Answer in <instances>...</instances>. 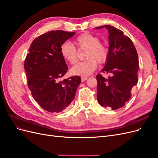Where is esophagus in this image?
Wrapping results in <instances>:
<instances>
[{"label": "esophagus", "instance_id": "34e87169", "mask_svg": "<svg viewBox=\"0 0 158 158\" xmlns=\"http://www.w3.org/2000/svg\"><path fill=\"white\" fill-rule=\"evenodd\" d=\"M88 79V77H85V76H82V78H81V80H82V82H84Z\"/></svg>", "mask_w": 158, "mask_h": 158}]
</instances>
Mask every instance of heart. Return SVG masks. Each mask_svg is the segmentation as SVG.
I'll list each match as a JSON object with an SVG mask.
<instances>
[{"label":"heart","mask_w":158,"mask_h":158,"mask_svg":"<svg viewBox=\"0 0 158 158\" xmlns=\"http://www.w3.org/2000/svg\"><path fill=\"white\" fill-rule=\"evenodd\" d=\"M74 44L78 50L86 49L84 61L76 64L71 69L74 75L87 76L95 71L98 67V62L104 63L107 59L109 49L106 44L100 41L96 35L84 33L76 37ZM69 41H65L60 46V54L63 59L70 64H74L78 59V50Z\"/></svg>","instance_id":"1"}]
</instances>
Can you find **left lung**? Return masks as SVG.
<instances>
[{"instance_id":"8db88e82","label":"left lung","mask_w":158,"mask_h":158,"mask_svg":"<svg viewBox=\"0 0 158 158\" xmlns=\"http://www.w3.org/2000/svg\"><path fill=\"white\" fill-rule=\"evenodd\" d=\"M103 27L109 31V46L106 64L102 72L111 76L108 78L101 74L96 76L97 98L102 106L116 110L129 101L131 90L138 83V56L132 40L123 31L109 25L95 29Z\"/></svg>"}]
</instances>
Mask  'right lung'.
<instances>
[{"instance_id":"right-lung-1","label":"right lung","mask_w":158,"mask_h":158,"mask_svg":"<svg viewBox=\"0 0 158 158\" xmlns=\"http://www.w3.org/2000/svg\"><path fill=\"white\" fill-rule=\"evenodd\" d=\"M74 33L52 30L40 35L32 41L24 60L28 88L47 111L59 113L67 108L81 82L78 76L60 80L68 70L60 46Z\"/></svg>"}]
</instances>
